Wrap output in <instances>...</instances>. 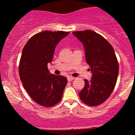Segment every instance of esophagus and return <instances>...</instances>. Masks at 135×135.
<instances>
[{
  "label": "esophagus",
  "instance_id": "34e87169",
  "mask_svg": "<svg viewBox=\"0 0 135 135\" xmlns=\"http://www.w3.org/2000/svg\"><path fill=\"white\" fill-rule=\"evenodd\" d=\"M74 78H75L73 77V76H67V80H68V81H72V80H74Z\"/></svg>",
  "mask_w": 135,
  "mask_h": 135
}]
</instances>
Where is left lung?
Listing matches in <instances>:
<instances>
[{"label":"left lung","mask_w":135,"mask_h":135,"mask_svg":"<svg viewBox=\"0 0 135 135\" xmlns=\"http://www.w3.org/2000/svg\"><path fill=\"white\" fill-rule=\"evenodd\" d=\"M73 34L83 44L85 60L92 73L89 81L85 80V87L79 97L88 105L98 106L109 97L116 84L119 66L115 51L109 42L94 31Z\"/></svg>","instance_id":"left-lung-1"}]
</instances>
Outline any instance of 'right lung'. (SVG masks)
Listing matches in <instances>:
<instances>
[{
	"instance_id": "1",
	"label": "right lung",
	"mask_w": 135,
	"mask_h": 135,
	"mask_svg": "<svg viewBox=\"0 0 135 135\" xmlns=\"http://www.w3.org/2000/svg\"><path fill=\"white\" fill-rule=\"evenodd\" d=\"M70 32L45 31L31 38L23 49L19 66L23 87L32 100L45 107L61 100L67 79L51 74L47 65L51 63L57 44Z\"/></svg>"
}]
</instances>
